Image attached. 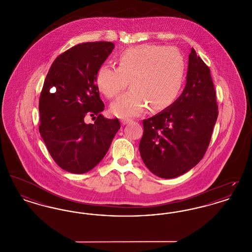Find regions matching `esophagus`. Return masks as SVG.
<instances>
[{"label": "esophagus", "mask_w": 252, "mask_h": 252, "mask_svg": "<svg viewBox=\"0 0 252 252\" xmlns=\"http://www.w3.org/2000/svg\"><path fill=\"white\" fill-rule=\"evenodd\" d=\"M132 120L130 119H124V120L121 121V123H122V125H127V124H130L131 123Z\"/></svg>", "instance_id": "esophagus-1"}]
</instances>
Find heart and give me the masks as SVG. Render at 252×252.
Masks as SVG:
<instances>
[{
	"label": "heart",
	"instance_id": "1",
	"mask_svg": "<svg viewBox=\"0 0 252 252\" xmlns=\"http://www.w3.org/2000/svg\"><path fill=\"white\" fill-rule=\"evenodd\" d=\"M118 68L103 65L96 73L100 93L112 99L128 83L131 89L114 102L110 111L121 118L141 114L148 106L153 111L169 108L180 95L186 63L178 49L145 44L123 51Z\"/></svg>",
	"mask_w": 252,
	"mask_h": 252
}]
</instances>
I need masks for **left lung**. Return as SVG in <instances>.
<instances>
[{"mask_svg": "<svg viewBox=\"0 0 252 252\" xmlns=\"http://www.w3.org/2000/svg\"><path fill=\"white\" fill-rule=\"evenodd\" d=\"M217 108L210 69L192 48L182 94L169 108L143 121L139 149L146 167L162 179L194 167L210 144Z\"/></svg>", "mask_w": 252, "mask_h": 252, "instance_id": "1", "label": "left lung"}]
</instances>
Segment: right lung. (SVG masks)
<instances>
[{
	"instance_id": "obj_1",
	"label": "right lung",
	"mask_w": 252,
	"mask_h": 252,
	"mask_svg": "<svg viewBox=\"0 0 252 252\" xmlns=\"http://www.w3.org/2000/svg\"><path fill=\"white\" fill-rule=\"evenodd\" d=\"M114 49L109 41L86 42L59 56L46 75L39 97V133L57 164L72 174H84L102 160L120 129L118 119L100 112L104 103L96 73ZM97 115L94 124L84 116Z\"/></svg>"
}]
</instances>
